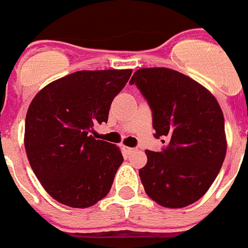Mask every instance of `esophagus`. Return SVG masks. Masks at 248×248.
Returning a JSON list of instances; mask_svg holds the SVG:
<instances>
[{
  "mask_svg": "<svg viewBox=\"0 0 248 248\" xmlns=\"http://www.w3.org/2000/svg\"><path fill=\"white\" fill-rule=\"evenodd\" d=\"M123 149H124L128 154H133V153L137 151V148H129V146H124V145H123Z\"/></svg>",
  "mask_w": 248,
  "mask_h": 248,
  "instance_id": "obj_1",
  "label": "esophagus"
}]
</instances>
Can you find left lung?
<instances>
[{"label":"left lung","instance_id":"obj_1","mask_svg":"<svg viewBox=\"0 0 248 248\" xmlns=\"http://www.w3.org/2000/svg\"><path fill=\"white\" fill-rule=\"evenodd\" d=\"M130 84H137L150 105L155 138L168 140L159 153L145 150L148 161L139 176L146 195L169 209L196 202L226 156L220 104L209 89L170 68H140Z\"/></svg>","mask_w":248,"mask_h":248}]
</instances>
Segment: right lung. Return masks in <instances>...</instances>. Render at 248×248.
<instances>
[{
	"instance_id": "1",
	"label": "right lung",
	"mask_w": 248,
	"mask_h": 248,
	"mask_svg": "<svg viewBox=\"0 0 248 248\" xmlns=\"http://www.w3.org/2000/svg\"><path fill=\"white\" fill-rule=\"evenodd\" d=\"M131 69L79 71L42 88L28 107L25 148L43 189L56 201L85 209L110 191L123 163L120 149L94 139Z\"/></svg>"
}]
</instances>
